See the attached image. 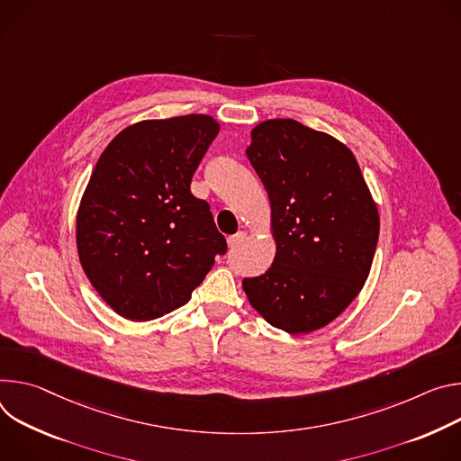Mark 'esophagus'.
Listing matches in <instances>:
<instances>
[{
  "label": "esophagus",
  "instance_id": "34e87169",
  "mask_svg": "<svg viewBox=\"0 0 461 461\" xmlns=\"http://www.w3.org/2000/svg\"><path fill=\"white\" fill-rule=\"evenodd\" d=\"M243 240H245V232H238V234H234V236H229V247L230 249H236V247H240L241 243H243Z\"/></svg>",
  "mask_w": 461,
  "mask_h": 461
}]
</instances>
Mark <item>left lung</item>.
<instances>
[{
    "instance_id": "1",
    "label": "left lung",
    "mask_w": 461,
    "mask_h": 461,
    "mask_svg": "<svg viewBox=\"0 0 461 461\" xmlns=\"http://www.w3.org/2000/svg\"><path fill=\"white\" fill-rule=\"evenodd\" d=\"M247 158L273 214L276 257L243 278L252 308L271 326L310 333L337 319L368 278L379 214L353 153L328 133L293 119L250 131Z\"/></svg>"
}]
</instances>
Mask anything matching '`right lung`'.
I'll return each mask as SVG.
<instances>
[{
  "mask_svg": "<svg viewBox=\"0 0 461 461\" xmlns=\"http://www.w3.org/2000/svg\"><path fill=\"white\" fill-rule=\"evenodd\" d=\"M218 131L209 115L142 121L98 158L77 247L89 282L121 317L142 322L181 308L227 252L209 203L190 192Z\"/></svg>",
  "mask_w": 461,
  "mask_h": 461,
  "instance_id": "obj_1",
  "label": "right lung"
}]
</instances>
